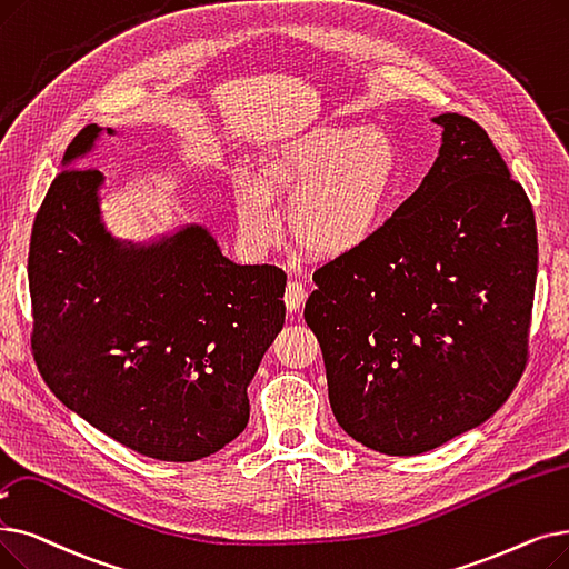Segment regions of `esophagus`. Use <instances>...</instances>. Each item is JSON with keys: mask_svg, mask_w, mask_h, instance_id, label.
<instances>
[{"mask_svg": "<svg viewBox=\"0 0 569 569\" xmlns=\"http://www.w3.org/2000/svg\"><path fill=\"white\" fill-rule=\"evenodd\" d=\"M305 300H307L305 286H302L300 281H288L286 295H283V302H286V307H288V311H298Z\"/></svg>", "mask_w": 569, "mask_h": 569, "instance_id": "obj_1", "label": "esophagus"}]
</instances>
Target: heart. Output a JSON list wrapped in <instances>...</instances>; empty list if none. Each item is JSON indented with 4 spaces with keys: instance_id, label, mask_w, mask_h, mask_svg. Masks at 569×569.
I'll return each mask as SVG.
<instances>
[{
    "instance_id": "1",
    "label": "heart",
    "mask_w": 569,
    "mask_h": 569,
    "mask_svg": "<svg viewBox=\"0 0 569 569\" xmlns=\"http://www.w3.org/2000/svg\"><path fill=\"white\" fill-rule=\"evenodd\" d=\"M400 174L398 146L379 128L323 126L269 151L260 181H237L239 234L262 253L281 239L274 197H288L290 230L316 256H346L375 237Z\"/></svg>"
}]
</instances>
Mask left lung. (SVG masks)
Wrapping results in <instances>:
<instances>
[{
    "label": "left lung",
    "instance_id": "obj_1",
    "mask_svg": "<svg viewBox=\"0 0 569 569\" xmlns=\"http://www.w3.org/2000/svg\"><path fill=\"white\" fill-rule=\"evenodd\" d=\"M439 156L358 251L313 271L305 320L343 432L416 456L481 426L521 379L537 230L521 183L472 118L441 113Z\"/></svg>",
    "mask_w": 569,
    "mask_h": 569
}]
</instances>
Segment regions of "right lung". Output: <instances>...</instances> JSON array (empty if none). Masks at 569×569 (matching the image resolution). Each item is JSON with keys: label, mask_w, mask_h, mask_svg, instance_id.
I'll list each match as a JSON object with an SVG mask.
<instances>
[{"label": "right lung", "mask_w": 569, "mask_h": 569, "mask_svg": "<svg viewBox=\"0 0 569 569\" xmlns=\"http://www.w3.org/2000/svg\"><path fill=\"white\" fill-rule=\"evenodd\" d=\"M102 132L73 137L34 218V360L92 428L141 456L192 462L249 423L246 390L283 328L286 274L228 260L197 223L148 243L116 239L104 174L77 167Z\"/></svg>", "instance_id": "obj_1"}]
</instances>
